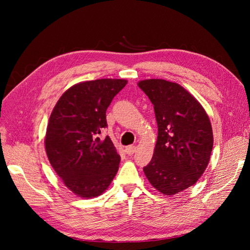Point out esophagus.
<instances>
[{"label":"esophagus","instance_id":"obj_1","mask_svg":"<svg viewBox=\"0 0 250 250\" xmlns=\"http://www.w3.org/2000/svg\"><path fill=\"white\" fill-rule=\"evenodd\" d=\"M135 150H136V147H135V146H133V145L128 146V147L125 148V152L128 153L129 156H132V155H133V153L135 152Z\"/></svg>","mask_w":250,"mask_h":250}]
</instances>
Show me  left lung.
Listing matches in <instances>:
<instances>
[{"label": "left lung", "instance_id": "8db88e82", "mask_svg": "<svg viewBox=\"0 0 250 250\" xmlns=\"http://www.w3.org/2000/svg\"><path fill=\"white\" fill-rule=\"evenodd\" d=\"M137 84L153 104L158 125L152 159L143 169L158 191L176 194L198 182L209 162L214 143L209 118L176 83L146 79Z\"/></svg>", "mask_w": 250, "mask_h": 250}]
</instances>
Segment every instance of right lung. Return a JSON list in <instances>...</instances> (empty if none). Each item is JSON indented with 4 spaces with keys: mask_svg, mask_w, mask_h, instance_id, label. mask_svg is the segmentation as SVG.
I'll return each mask as SVG.
<instances>
[{
    "mask_svg": "<svg viewBox=\"0 0 250 250\" xmlns=\"http://www.w3.org/2000/svg\"><path fill=\"white\" fill-rule=\"evenodd\" d=\"M125 79H97L74 84L61 95L50 115L45 149L63 184L81 198H95L108 188L120 156L109 136L106 109L126 84Z\"/></svg>",
    "mask_w": 250,
    "mask_h": 250,
    "instance_id": "obj_1",
    "label": "right lung"
}]
</instances>
